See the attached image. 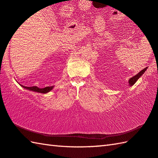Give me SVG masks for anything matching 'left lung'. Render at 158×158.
Returning <instances> with one entry per match:
<instances>
[{
    "label": "left lung",
    "mask_w": 158,
    "mask_h": 158,
    "mask_svg": "<svg viewBox=\"0 0 158 158\" xmlns=\"http://www.w3.org/2000/svg\"><path fill=\"white\" fill-rule=\"evenodd\" d=\"M146 69L147 68H145V69H143V70H142L139 73H138L136 76H133V77H132L131 79L129 80V84H130V86H132V85H133L135 82H136V81H137L138 79L139 78V77L142 76V75L143 74V73H144V72L146 71Z\"/></svg>",
    "instance_id": "1"
}]
</instances>
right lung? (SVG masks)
Here are the masks:
<instances>
[{
    "instance_id": "right-lung-1",
    "label": "right lung",
    "mask_w": 158,
    "mask_h": 158,
    "mask_svg": "<svg viewBox=\"0 0 158 158\" xmlns=\"http://www.w3.org/2000/svg\"><path fill=\"white\" fill-rule=\"evenodd\" d=\"M24 88H26L27 89H29V90H31L33 91V92H37L39 93H42V94H46L47 92H50V91L52 89V88H53V86H51V87H46L45 88H39L36 86L34 87H25V86H22Z\"/></svg>"
}]
</instances>
